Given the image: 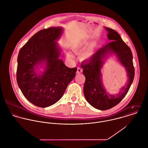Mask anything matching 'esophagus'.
<instances>
[{"mask_svg": "<svg viewBox=\"0 0 148 148\" xmlns=\"http://www.w3.org/2000/svg\"><path fill=\"white\" fill-rule=\"evenodd\" d=\"M82 71H83V70H82V68H79V67L77 68V73H81L82 72Z\"/></svg>", "mask_w": 148, "mask_h": 148, "instance_id": "1", "label": "esophagus"}]
</instances>
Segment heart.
<instances>
[{"label": "heart", "mask_w": 148, "mask_h": 148, "mask_svg": "<svg viewBox=\"0 0 148 148\" xmlns=\"http://www.w3.org/2000/svg\"><path fill=\"white\" fill-rule=\"evenodd\" d=\"M86 43L87 42L86 41H84V42H82V43H80L79 44L76 45L73 48V51L76 54L80 53V51L84 47ZM93 51H94V46L91 45L82 54L81 58L82 60H87V59L89 58L92 55ZM68 57L71 58V57H72V55L70 53H68Z\"/></svg>", "instance_id": "heart-1"}]
</instances>
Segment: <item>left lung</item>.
<instances>
[{"label":"left lung","mask_w":148,"mask_h":148,"mask_svg":"<svg viewBox=\"0 0 148 148\" xmlns=\"http://www.w3.org/2000/svg\"><path fill=\"white\" fill-rule=\"evenodd\" d=\"M108 32L107 38L110 42L103 47L91 57L81 65L86 77L84 85V94L86 99L94 108L106 110L118 104L126 96L134 77V68L133 54L130 48L122 40L119 34L114 30L105 27ZM114 52L125 68L128 77V83L121 88L116 95H111L105 90L101 81V69L103 60L110 53Z\"/></svg>","instance_id":"obj_1"}]
</instances>
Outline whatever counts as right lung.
<instances>
[{"instance_id":"add662e5","label":"right lung","mask_w":148,"mask_h":148,"mask_svg":"<svg viewBox=\"0 0 148 148\" xmlns=\"http://www.w3.org/2000/svg\"><path fill=\"white\" fill-rule=\"evenodd\" d=\"M62 30L51 27L39 31L18 53V85L24 97L38 107H47L58 101L76 75L77 68L67 67L59 58L61 49L56 41ZM44 63L45 71L38 74L36 69Z\"/></svg>"}]
</instances>
